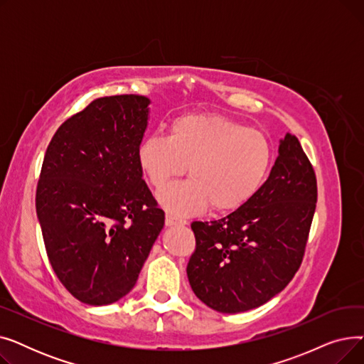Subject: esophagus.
<instances>
[{
  "instance_id": "34e87169",
  "label": "esophagus",
  "mask_w": 364,
  "mask_h": 364,
  "mask_svg": "<svg viewBox=\"0 0 364 364\" xmlns=\"http://www.w3.org/2000/svg\"><path fill=\"white\" fill-rule=\"evenodd\" d=\"M165 224L168 225V227H172V225H184V224H187V221L186 220H183V218H177V217H172V215H166L165 217Z\"/></svg>"
}]
</instances>
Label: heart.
Returning a JSON list of instances; mask_svg holds the SVG:
<instances>
[{
  "label": "heart",
  "instance_id": "obj_1",
  "mask_svg": "<svg viewBox=\"0 0 364 364\" xmlns=\"http://www.w3.org/2000/svg\"><path fill=\"white\" fill-rule=\"evenodd\" d=\"M137 162L155 188L181 176L188 166V181L158 195L168 213L193 215L209 205L215 213H232L264 184L272 146L259 129L220 114H183L169 124L166 137L150 134L141 140Z\"/></svg>",
  "mask_w": 364,
  "mask_h": 364
}]
</instances>
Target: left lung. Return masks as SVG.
<instances>
[{
  "label": "left lung",
  "mask_w": 364,
  "mask_h": 364,
  "mask_svg": "<svg viewBox=\"0 0 364 364\" xmlns=\"http://www.w3.org/2000/svg\"><path fill=\"white\" fill-rule=\"evenodd\" d=\"M317 202V180L298 139L286 134L258 193L215 221H193L196 250L187 264L195 295L235 314L282 292L304 258Z\"/></svg>",
  "instance_id": "8db88e82"
}]
</instances>
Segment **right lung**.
<instances>
[{"instance_id":"obj_1","label":"right lung","mask_w":364,"mask_h":364,"mask_svg":"<svg viewBox=\"0 0 364 364\" xmlns=\"http://www.w3.org/2000/svg\"><path fill=\"white\" fill-rule=\"evenodd\" d=\"M150 100H92L53 136L35 206L55 276L84 304L125 296L165 224L137 162Z\"/></svg>"}]
</instances>
